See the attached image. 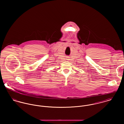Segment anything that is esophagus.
Returning <instances> with one entry per match:
<instances>
[{
	"label": "esophagus",
	"mask_w": 124,
	"mask_h": 124,
	"mask_svg": "<svg viewBox=\"0 0 124 124\" xmlns=\"http://www.w3.org/2000/svg\"><path fill=\"white\" fill-rule=\"evenodd\" d=\"M66 58H67V60H68V58H68V57H67Z\"/></svg>",
	"instance_id": "obj_1"
}]
</instances>
